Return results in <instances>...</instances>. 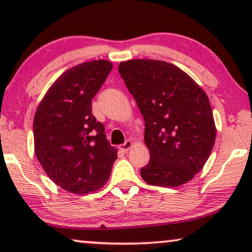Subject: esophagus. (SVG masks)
<instances>
[{
  "label": "esophagus",
  "instance_id": "34e87169",
  "mask_svg": "<svg viewBox=\"0 0 252 252\" xmlns=\"http://www.w3.org/2000/svg\"><path fill=\"white\" fill-rule=\"evenodd\" d=\"M133 146V142L130 140H127V141H125V143H123V144H120L119 146V149L120 150H123V151H127L129 149L130 147Z\"/></svg>",
  "mask_w": 252,
  "mask_h": 252
}]
</instances>
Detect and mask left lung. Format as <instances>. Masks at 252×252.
Listing matches in <instances>:
<instances>
[{
    "label": "left lung",
    "instance_id": "8db88e82",
    "mask_svg": "<svg viewBox=\"0 0 252 252\" xmlns=\"http://www.w3.org/2000/svg\"><path fill=\"white\" fill-rule=\"evenodd\" d=\"M120 77L136 101L150 160L141 168L147 184L173 188L202 170L216 141L204 91L173 64L133 60L119 64Z\"/></svg>",
    "mask_w": 252,
    "mask_h": 252
}]
</instances>
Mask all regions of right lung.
<instances>
[{"label":"right lung","mask_w":252,"mask_h":252,"mask_svg":"<svg viewBox=\"0 0 252 252\" xmlns=\"http://www.w3.org/2000/svg\"><path fill=\"white\" fill-rule=\"evenodd\" d=\"M112 70L111 62H86L64 72L37 106L34 149L51 180L72 194L104 186L117 159L104 126L92 113V99Z\"/></svg>","instance_id":"obj_1"}]
</instances>
